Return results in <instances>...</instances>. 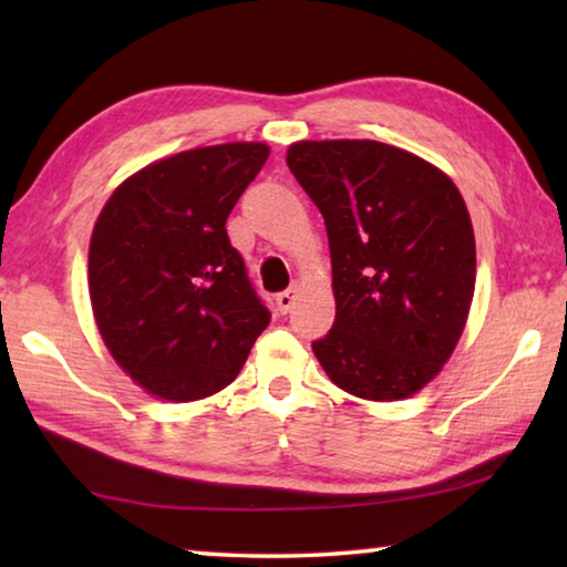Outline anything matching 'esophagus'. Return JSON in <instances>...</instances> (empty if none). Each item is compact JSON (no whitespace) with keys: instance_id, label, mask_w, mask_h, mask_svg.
<instances>
[{"instance_id":"34e87169","label":"esophagus","mask_w":567,"mask_h":567,"mask_svg":"<svg viewBox=\"0 0 567 567\" xmlns=\"http://www.w3.org/2000/svg\"><path fill=\"white\" fill-rule=\"evenodd\" d=\"M295 300H297V287H290V290H285V292H280V295L275 297L277 310H280L282 315H285V312H290V310H292V305H295Z\"/></svg>"}]
</instances>
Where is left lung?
<instances>
[{
	"mask_svg": "<svg viewBox=\"0 0 567 567\" xmlns=\"http://www.w3.org/2000/svg\"><path fill=\"white\" fill-rule=\"evenodd\" d=\"M287 167L330 239L338 310L312 352L350 395H415L453 354L475 292V237L457 187L375 140L297 142Z\"/></svg>",
	"mask_w": 567,
	"mask_h": 567,
	"instance_id": "8db88e82",
	"label": "left lung"
}]
</instances>
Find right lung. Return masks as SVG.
<instances>
[{
	"label": "right lung",
	"mask_w": 567,
	"mask_h": 567,
	"mask_svg": "<svg viewBox=\"0 0 567 567\" xmlns=\"http://www.w3.org/2000/svg\"><path fill=\"white\" fill-rule=\"evenodd\" d=\"M270 147L187 150L124 179L90 243V297L104 344L152 395H215L270 324L229 245L227 217Z\"/></svg>",
	"instance_id": "right-lung-1"
}]
</instances>
